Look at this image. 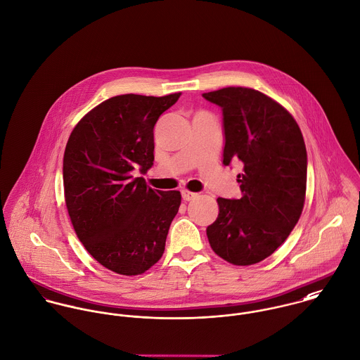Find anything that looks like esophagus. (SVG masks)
I'll list each match as a JSON object with an SVG mask.
<instances>
[{
  "label": "esophagus",
  "mask_w": 360,
  "mask_h": 360,
  "mask_svg": "<svg viewBox=\"0 0 360 360\" xmlns=\"http://www.w3.org/2000/svg\"><path fill=\"white\" fill-rule=\"evenodd\" d=\"M181 193H182V199L186 200V202H189V200H192V199H195L198 196V193H193V192H191L188 189H184Z\"/></svg>",
  "instance_id": "34e87169"
}]
</instances>
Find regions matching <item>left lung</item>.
Returning a JSON list of instances; mask_svg holds the SVG:
<instances>
[{
    "mask_svg": "<svg viewBox=\"0 0 360 360\" xmlns=\"http://www.w3.org/2000/svg\"><path fill=\"white\" fill-rule=\"evenodd\" d=\"M224 115V165L239 161L240 199L218 198V217L207 226L217 255L235 266L271 256L302 214L307 154L302 132L287 110L249 87L203 93Z\"/></svg>",
    "mask_w": 360,
    "mask_h": 360,
    "instance_id": "1",
    "label": "left lung"
}]
</instances>
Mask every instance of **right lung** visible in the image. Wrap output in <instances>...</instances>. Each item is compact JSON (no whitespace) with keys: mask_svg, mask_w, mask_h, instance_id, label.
Listing matches in <instances>:
<instances>
[{"mask_svg":"<svg viewBox=\"0 0 360 360\" xmlns=\"http://www.w3.org/2000/svg\"><path fill=\"white\" fill-rule=\"evenodd\" d=\"M181 93L121 94L89 111L64 153L65 205L84 249L105 269L139 276L162 256L181 206L178 191H154L143 178L154 161V125Z\"/></svg>","mask_w":360,"mask_h":360,"instance_id":"add662e5","label":"right lung"}]
</instances>
